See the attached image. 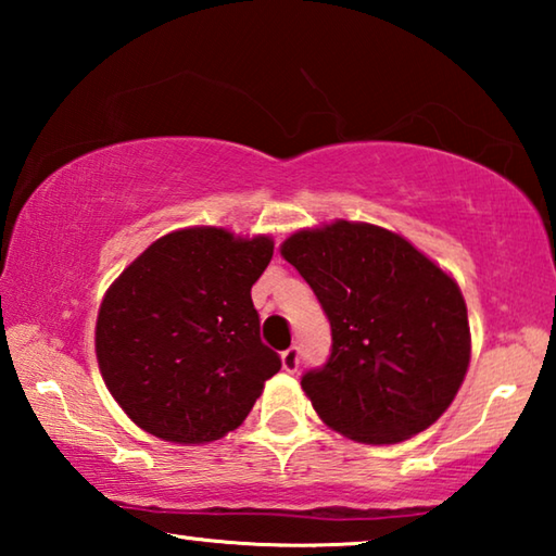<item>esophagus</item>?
<instances>
[{
    "instance_id": "1",
    "label": "esophagus",
    "mask_w": 556,
    "mask_h": 556,
    "mask_svg": "<svg viewBox=\"0 0 556 556\" xmlns=\"http://www.w3.org/2000/svg\"><path fill=\"white\" fill-rule=\"evenodd\" d=\"M299 345H289L285 353H281V368H285L287 372H296L299 370Z\"/></svg>"
}]
</instances>
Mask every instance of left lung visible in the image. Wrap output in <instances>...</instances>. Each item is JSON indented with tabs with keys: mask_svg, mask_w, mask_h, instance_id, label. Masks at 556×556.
Listing matches in <instances>:
<instances>
[{
	"mask_svg": "<svg viewBox=\"0 0 556 556\" xmlns=\"http://www.w3.org/2000/svg\"><path fill=\"white\" fill-rule=\"evenodd\" d=\"M331 324V355L301 375L328 427L397 444L446 412L470 357L466 301L446 271L390 230L338 220L281 244Z\"/></svg>",
	"mask_w": 556,
	"mask_h": 556,
	"instance_id": "1",
	"label": "left lung"
}]
</instances>
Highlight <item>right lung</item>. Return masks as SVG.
I'll list each match as a JSON object with an SVG mask.
<instances>
[{
    "instance_id": "right-lung-1",
    "label": "right lung",
    "mask_w": 556,
    "mask_h": 556,
    "mask_svg": "<svg viewBox=\"0 0 556 556\" xmlns=\"http://www.w3.org/2000/svg\"><path fill=\"white\" fill-rule=\"evenodd\" d=\"M269 238L220 228L168 232L102 299L96 351L127 417L176 444L238 429L281 357L262 343L250 289L271 260Z\"/></svg>"
}]
</instances>
